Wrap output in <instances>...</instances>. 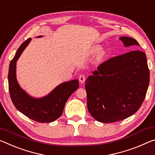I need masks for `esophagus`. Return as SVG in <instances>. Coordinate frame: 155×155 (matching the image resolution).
Wrapping results in <instances>:
<instances>
[{
  "label": "esophagus",
  "mask_w": 155,
  "mask_h": 155,
  "mask_svg": "<svg viewBox=\"0 0 155 155\" xmlns=\"http://www.w3.org/2000/svg\"><path fill=\"white\" fill-rule=\"evenodd\" d=\"M85 78H86V77H85V75L84 74H81L79 76V81L81 83H83L85 82Z\"/></svg>",
  "instance_id": "34e87169"
}]
</instances>
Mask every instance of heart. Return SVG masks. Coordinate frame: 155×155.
Segmentation results:
<instances>
[{
  "instance_id": "b5f03b06",
  "label": "heart",
  "mask_w": 155,
  "mask_h": 155,
  "mask_svg": "<svg viewBox=\"0 0 155 155\" xmlns=\"http://www.w3.org/2000/svg\"><path fill=\"white\" fill-rule=\"evenodd\" d=\"M99 50V47H95V48H93L92 51H93V52H95V51H98Z\"/></svg>"
}]
</instances>
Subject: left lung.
I'll return each mask as SVG.
<instances>
[{
	"label": "left lung",
	"mask_w": 155,
	"mask_h": 155,
	"mask_svg": "<svg viewBox=\"0 0 155 155\" xmlns=\"http://www.w3.org/2000/svg\"><path fill=\"white\" fill-rule=\"evenodd\" d=\"M120 40L126 47L139 45L127 36ZM149 82L150 71L143 51L133 50L110 58L85 81L88 111L105 124L127 119L141 106Z\"/></svg>",
	"instance_id": "8db88e82"
}]
</instances>
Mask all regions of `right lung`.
I'll list each match as a JSON object with an SVG mask.
<instances>
[{
	"label": "right lung",
	"instance_id": "obj_1",
	"mask_svg": "<svg viewBox=\"0 0 155 155\" xmlns=\"http://www.w3.org/2000/svg\"><path fill=\"white\" fill-rule=\"evenodd\" d=\"M38 37H41L39 36ZM31 38L21 44L9 68V92L14 106L29 119L39 123H50L58 119L62 114L66 101L78 89V81L75 79L61 83L50 94L41 99H34L19 86L16 78V63Z\"/></svg>",
	"mask_w": 155,
	"mask_h": 155
}]
</instances>
